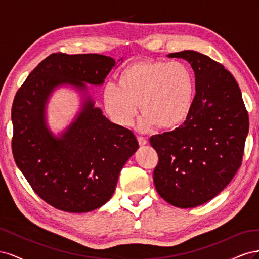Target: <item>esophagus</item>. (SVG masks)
I'll use <instances>...</instances> for the list:
<instances>
[{
	"instance_id": "34e87169",
	"label": "esophagus",
	"mask_w": 259,
	"mask_h": 259,
	"mask_svg": "<svg viewBox=\"0 0 259 259\" xmlns=\"http://www.w3.org/2000/svg\"><path fill=\"white\" fill-rule=\"evenodd\" d=\"M137 139H138V143H139V145L140 146H145L148 142H147V139L145 138V137H142V136H138L137 137Z\"/></svg>"
}]
</instances>
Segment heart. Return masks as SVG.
Returning <instances> with one entry per match:
<instances>
[{
	"mask_svg": "<svg viewBox=\"0 0 259 259\" xmlns=\"http://www.w3.org/2000/svg\"><path fill=\"white\" fill-rule=\"evenodd\" d=\"M193 77L182 62L137 61L124 68L117 83L108 82L101 90L105 111L120 126H130L139 109L138 126L148 131L179 126L190 112Z\"/></svg>",
	"mask_w": 259,
	"mask_h": 259,
	"instance_id": "heart-1",
	"label": "heart"
}]
</instances>
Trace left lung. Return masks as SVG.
<instances>
[{
    "label": "left lung",
    "mask_w": 259,
    "mask_h": 259,
    "mask_svg": "<svg viewBox=\"0 0 259 259\" xmlns=\"http://www.w3.org/2000/svg\"><path fill=\"white\" fill-rule=\"evenodd\" d=\"M167 57L189 62L197 93L179 127L150 138L159 155L153 183L169 204L195 207L222 192L241 166L248 115L236 79L223 65L195 51Z\"/></svg>",
    "instance_id": "8db88e82"
}]
</instances>
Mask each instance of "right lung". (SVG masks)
I'll return each mask as SVG.
<instances>
[{
  "label": "right lung",
  "mask_w": 259,
  "mask_h": 259,
  "mask_svg": "<svg viewBox=\"0 0 259 259\" xmlns=\"http://www.w3.org/2000/svg\"><path fill=\"white\" fill-rule=\"evenodd\" d=\"M117 61L98 54H52L15 96V162L34 192L55 208L86 213L103 206L111 199L124 164L138 149L133 132L108 120L86 86L103 85ZM62 85L80 92L82 100L74 121L56 137L46 122V108Z\"/></svg>",
  "instance_id": "add662e5"
}]
</instances>
